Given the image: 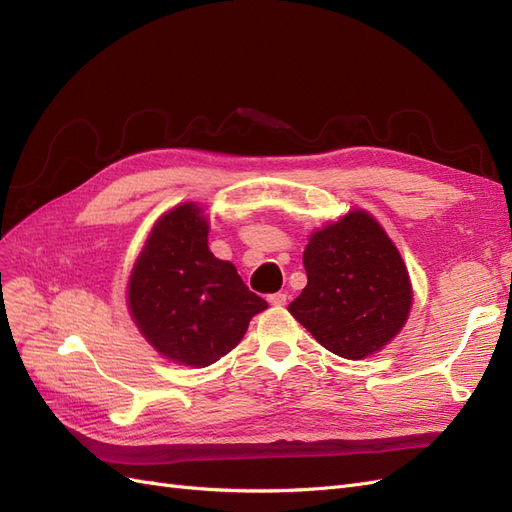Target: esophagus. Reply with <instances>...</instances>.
Returning a JSON list of instances; mask_svg holds the SVG:
<instances>
[{
	"mask_svg": "<svg viewBox=\"0 0 512 512\" xmlns=\"http://www.w3.org/2000/svg\"><path fill=\"white\" fill-rule=\"evenodd\" d=\"M269 303H271L273 307H282V305H286V294H284V292L269 294Z\"/></svg>",
	"mask_w": 512,
	"mask_h": 512,
	"instance_id": "1",
	"label": "esophagus"
}]
</instances>
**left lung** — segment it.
Returning a JSON list of instances; mask_svg holds the SVG:
<instances>
[{"mask_svg": "<svg viewBox=\"0 0 512 512\" xmlns=\"http://www.w3.org/2000/svg\"><path fill=\"white\" fill-rule=\"evenodd\" d=\"M303 265L307 286L288 312L333 354L365 359L406 324L412 305L408 269L367 211H348L316 230Z\"/></svg>", "mask_w": 512, "mask_h": 512, "instance_id": "left-lung-1", "label": "left lung"}]
</instances>
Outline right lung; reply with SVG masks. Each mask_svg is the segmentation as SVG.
Returning a JSON list of instances; mask_svg holds the SVG:
<instances>
[{
  "mask_svg": "<svg viewBox=\"0 0 512 512\" xmlns=\"http://www.w3.org/2000/svg\"><path fill=\"white\" fill-rule=\"evenodd\" d=\"M203 209L185 203L151 228L128 282L138 331L166 359L207 367L235 348L267 301L247 288L235 265L207 245Z\"/></svg>",
  "mask_w": 512,
  "mask_h": 512,
  "instance_id": "right-lung-1",
  "label": "right lung"
}]
</instances>
